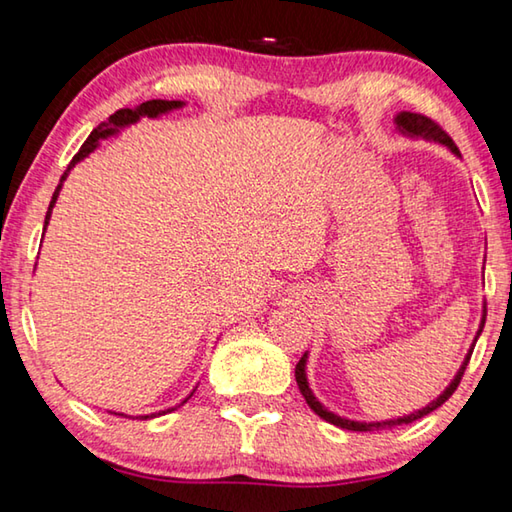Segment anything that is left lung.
I'll list each match as a JSON object with an SVG mask.
<instances>
[{
  "instance_id": "obj_1",
  "label": "left lung",
  "mask_w": 512,
  "mask_h": 512,
  "mask_svg": "<svg viewBox=\"0 0 512 512\" xmlns=\"http://www.w3.org/2000/svg\"><path fill=\"white\" fill-rule=\"evenodd\" d=\"M395 126L400 128V133H404V135H409V137H422V140L445 144L449 151L456 153V155H461V153H458V149H456V144H454L452 137H449V135L443 131V128H440V126L436 124V121H431L429 117H424V115H418V112H397V117H395ZM483 325H485V307H483V318H481L479 332H476V339H479V334L483 332ZM476 339H474V343H476ZM474 343H472L470 352H467V357H465V361H463V366L458 368L456 377L452 379V384H449V386L445 388V391L436 397V400H433V402H429L427 406H424V409L413 411V413L404 415V418H397V420L357 422V420L341 418V415H336V413H332L329 409H325V406L316 400V395L311 393V388H309V381H307V352L302 354V359L298 361V366H296V381H298V388H300L302 397H305L307 404L311 406V411H314L316 415H320V418H323L325 422H332V424H336V427L348 429V431H379V429L395 427V424H409V422H415V420L424 418V415H429L431 411H436L438 406H443V404L449 400V397H452V393L456 391L458 384H461L463 372H465L467 363H470V357H472Z\"/></svg>"
}]
</instances>
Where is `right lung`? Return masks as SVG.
I'll return each instance as SVG.
<instances>
[{"label":"right lung","instance_id":"add662e5","mask_svg":"<svg viewBox=\"0 0 512 512\" xmlns=\"http://www.w3.org/2000/svg\"><path fill=\"white\" fill-rule=\"evenodd\" d=\"M183 106H185L183 101H164V99L144 101V103H140V106H137V108H121V110H117L115 115H110V119H108V121H103V124H101L99 128H94V131L90 133L88 140H85V144L81 146V151L74 155L72 162H69V167H67V171L63 173V178H60V183H58V187H56L54 196H51L49 210H47V216H45V230H47V223H49V219H51V210H54V205H56V201H58L60 187H63V180L67 178V173L72 171V169L76 167V164H79L83 158H88V155H90L94 149H97V146H99V140H106V137L119 133V128L135 124V121H140V117H158V115H164V112H171V110L183 108ZM194 391H196V388H194ZM194 391L189 393V395L185 397V400L180 402V404H185V402L189 400V397L194 395ZM171 411H176V409H167V411L151 413V415H140V418H142V420H149V418H155V415H164V413H171ZM115 415H124V413H115Z\"/></svg>","mask_w":512,"mask_h":512}]
</instances>
